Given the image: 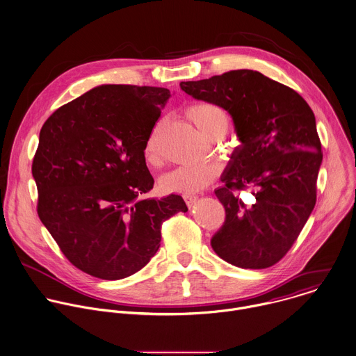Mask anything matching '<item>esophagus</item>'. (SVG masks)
<instances>
[{
    "instance_id": "esophagus-1",
    "label": "esophagus",
    "mask_w": 356,
    "mask_h": 356,
    "mask_svg": "<svg viewBox=\"0 0 356 356\" xmlns=\"http://www.w3.org/2000/svg\"><path fill=\"white\" fill-rule=\"evenodd\" d=\"M184 201H186L187 207H188V208H191V207H194V205L197 204L198 197H195V195H184Z\"/></svg>"
}]
</instances>
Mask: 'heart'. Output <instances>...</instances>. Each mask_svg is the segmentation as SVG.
<instances>
[{
    "label": "heart",
    "instance_id": "b5f03b06",
    "mask_svg": "<svg viewBox=\"0 0 356 356\" xmlns=\"http://www.w3.org/2000/svg\"><path fill=\"white\" fill-rule=\"evenodd\" d=\"M187 118L197 126V129L208 138L215 140L223 137L229 129V115L226 111L213 102H195L187 106ZM144 155L147 162L158 161V138L156 130H154L145 143ZM218 176V168L212 163L190 165L176 168L159 180V187L168 194H184L193 195L205 187H208Z\"/></svg>",
    "mask_w": 356,
    "mask_h": 356
}]
</instances>
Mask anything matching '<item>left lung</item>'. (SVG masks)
I'll list each match as a JSON object with an SVG mask.
<instances>
[{
	"label": "left lung",
	"instance_id": "1",
	"mask_svg": "<svg viewBox=\"0 0 356 356\" xmlns=\"http://www.w3.org/2000/svg\"><path fill=\"white\" fill-rule=\"evenodd\" d=\"M184 92L227 111L241 143L215 190L226 211L213 251L243 269L277 264L293 247L316 204L322 144L311 106L293 88L257 70H230L181 81ZM251 188L245 206L234 193Z\"/></svg>",
	"mask_w": 356,
	"mask_h": 356
}]
</instances>
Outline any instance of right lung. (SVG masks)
Listing matches in <instances>:
<instances>
[{
	"mask_svg": "<svg viewBox=\"0 0 356 356\" xmlns=\"http://www.w3.org/2000/svg\"><path fill=\"white\" fill-rule=\"evenodd\" d=\"M162 87L102 84L58 108L42 124L31 173L37 213L77 269L119 280L143 269L161 227L187 205L177 194L143 198L154 187L144 148Z\"/></svg>",
	"mask_w": 356,
	"mask_h": 356,
	"instance_id": "add662e5",
	"label": "right lung"
}]
</instances>
